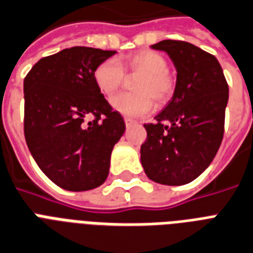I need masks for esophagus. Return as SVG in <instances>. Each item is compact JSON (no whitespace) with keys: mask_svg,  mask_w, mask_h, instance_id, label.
<instances>
[{"mask_svg":"<svg viewBox=\"0 0 253 253\" xmlns=\"http://www.w3.org/2000/svg\"><path fill=\"white\" fill-rule=\"evenodd\" d=\"M124 121H125V125H126V128H129V126H132V125L134 124V123H136V121L132 120V119H128V117H125Z\"/></svg>","mask_w":253,"mask_h":253,"instance_id":"obj_1","label":"esophagus"}]
</instances>
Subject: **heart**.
Here are the masks:
<instances>
[{"label": "heart", "instance_id": "b5f03b06", "mask_svg": "<svg viewBox=\"0 0 253 253\" xmlns=\"http://www.w3.org/2000/svg\"><path fill=\"white\" fill-rule=\"evenodd\" d=\"M124 68L130 76H138L133 84L134 93H120L111 100L115 111L129 117L145 116L157 107L168 104L175 91V79L168 71V60L156 51H141L128 56ZM116 59H107L95 68L93 82L103 95L111 96L124 84L125 71Z\"/></svg>", "mask_w": 253, "mask_h": 253}]
</instances>
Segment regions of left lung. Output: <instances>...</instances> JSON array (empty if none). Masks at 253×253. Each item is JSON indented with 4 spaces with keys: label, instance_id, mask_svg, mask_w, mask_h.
<instances>
[{
    "label": "left lung",
    "instance_id": "1",
    "mask_svg": "<svg viewBox=\"0 0 253 253\" xmlns=\"http://www.w3.org/2000/svg\"><path fill=\"white\" fill-rule=\"evenodd\" d=\"M165 51L177 70L175 91L156 123L145 124L141 164L149 179L179 186L199 177L222 144L228 84L218 59L189 42L166 39L152 46Z\"/></svg>",
    "mask_w": 253,
    "mask_h": 253
}]
</instances>
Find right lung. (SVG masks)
<instances>
[{"mask_svg":"<svg viewBox=\"0 0 253 253\" xmlns=\"http://www.w3.org/2000/svg\"><path fill=\"white\" fill-rule=\"evenodd\" d=\"M116 51L76 46L46 56L23 82L25 138L31 156L55 185L87 191L108 177L124 119L93 82V71ZM94 120L85 124V117Z\"/></svg>","mask_w":253,"mask_h":253,"instance_id":"add662e5","label":"right lung"}]
</instances>
